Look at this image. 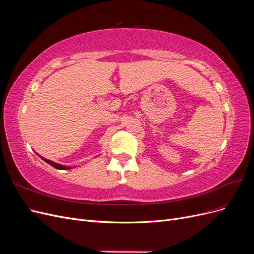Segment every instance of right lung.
I'll return each instance as SVG.
<instances>
[{
  "instance_id": "right-lung-1",
  "label": "right lung",
  "mask_w": 254,
  "mask_h": 254,
  "mask_svg": "<svg viewBox=\"0 0 254 254\" xmlns=\"http://www.w3.org/2000/svg\"><path fill=\"white\" fill-rule=\"evenodd\" d=\"M41 158H42V157H41ZM42 160H43V161H45V162H47L48 164L52 165L53 167L57 168V170H70V168H71V167H67V166H64V165H61V164H58V163L53 162V161L48 160V159H45V158H42Z\"/></svg>"
}]
</instances>
